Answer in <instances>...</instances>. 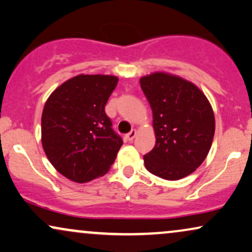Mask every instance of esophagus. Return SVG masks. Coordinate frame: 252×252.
I'll return each mask as SVG.
<instances>
[{"label":"esophagus","mask_w":252,"mask_h":252,"mask_svg":"<svg viewBox=\"0 0 252 252\" xmlns=\"http://www.w3.org/2000/svg\"><path fill=\"white\" fill-rule=\"evenodd\" d=\"M136 135H137V130H136V129H132L131 131H130L129 133H126V141H128V142H131L132 139L136 137Z\"/></svg>","instance_id":"obj_1"}]
</instances>
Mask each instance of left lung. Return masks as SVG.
<instances>
[{"instance_id": "8db88e82", "label": "left lung", "mask_w": 252, "mask_h": 252, "mask_svg": "<svg viewBox=\"0 0 252 252\" xmlns=\"http://www.w3.org/2000/svg\"><path fill=\"white\" fill-rule=\"evenodd\" d=\"M152 109L155 148L146 154L150 173L166 180L189 176L205 160L215 132L214 111L193 82L166 72L139 79Z\"/></svg>"}]
</instances>
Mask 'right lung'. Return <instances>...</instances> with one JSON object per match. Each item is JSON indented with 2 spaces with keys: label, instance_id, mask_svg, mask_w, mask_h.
<instances>
[{
  "label": "right lung",
  "instance_id": "right-lung-1",
  "mask_svg": "<svg viewBox=\"0 0 252 252\" xmlns=\"http://www.w3.org/2000/svg\"><path fill=\"white\" fill-rule=\"evenodd\" d=\"M119 78L79 74L57 87L41 114V145L53 167L74 183L102 177L123 144L106 106Z\"/></svg>",
  "mask_w": 252,
  "mask_h": 252
}]
</instances>
